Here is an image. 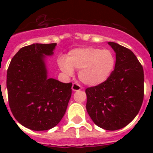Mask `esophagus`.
<instances>
[{"label": "esophagus", "mask_w": 153, "mask_h": 153, "mask_svg": "<svg viewBox=\"0 0 153 153\" xmlns=\"http://www.w3.org/2000/svg\"><path fill=\"white\" fill-rule=\"evenodd\" d=\"M72 90L73 91L76 92V91H79V90H81V86H79L78 83H73V86H72Z\"/></svg>", "instance_id": "obj_1"}]
</instances>
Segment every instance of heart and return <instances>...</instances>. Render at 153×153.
<instances>
[{
	"label": "heart",
	"mask_w": 153,
	"mask_h": 153,
	"mask_svg": "<svg viewBox=\"0 0 153 153\" xmlns=\"http://www.w3.org/2000/svg\"><path fill=\"white\" fill-rule=\"evenodd\" d=\"M60 70L67 75L79 70V79L84 84L97 86L105 83L113 74L116 58L111 51L97 47L76 48L58 62Z\"/></svg>",
	"instance_id": "b5f03b06"
}]
</instances>
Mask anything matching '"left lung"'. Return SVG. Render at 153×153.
Here are the masks:
<instances>
[{"mask_svg": "<svg viewBox=\"0 0 153 153\" xmlns=\"http://www.w3.org/2000/svg\"><path fill=\"white\" fill-rule=\"evenodd\" d=\"M116 53V65L102 84L86 90V110L93 123L106 130L122 129L136 117L144 97V73L130 50L108 42Z\"/></svg>", "mask_w": 153, "mask_h": 153, "instance_id": "left-lung-1", "label": "left lung"}]
</instances>
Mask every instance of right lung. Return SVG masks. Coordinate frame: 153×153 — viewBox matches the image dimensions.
<instances>
[{"instance_id": "obj_1", "label": "right lung", "mask_w": 153, "mask_h": 153, "mask_svg": "<svg viewBox=\"0 0 153 153\" xmlns=\"http://www.w3.org/2000/svg\"><path fill=\"white\" fill-rule=\"evenodd\" d=\"M56 44H33L22 47L7 73L9 106L18 123L34 131L56 126L64 116L72 83L48 77L46 60Z\"/></svg>"}]
</instances>
